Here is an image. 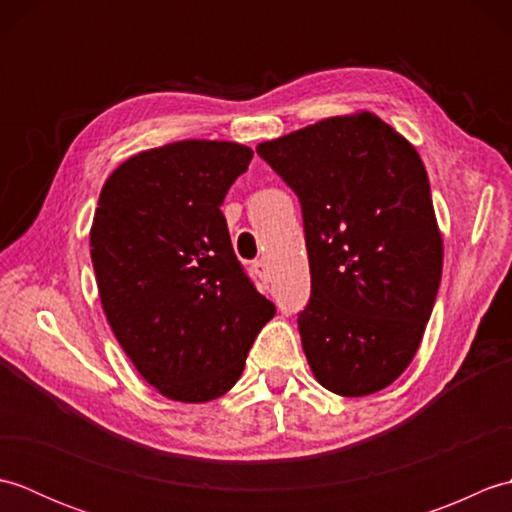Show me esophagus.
<instances>
[{"instance_id": "1", "label": "esophagus", "mask_w": 512, "mask_h": 512, "mask_svg": "<svg viewBox=\"0 0 512 512\" xmlns=\"http://www.w3.org/2000/svg\"><path fill=\"white\" fill-rule=\"evenodd\" d=\"M253 268H255V273L259 275V279L270 281V266H268L266 259H257V262L253 264Z\"/></svg>"}]
</instances>
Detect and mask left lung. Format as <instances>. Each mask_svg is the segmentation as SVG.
<instances>
[{
  "instance_id": "1",
  "label": "left lung",
  "mask_w": 512,
  "mask_h": 512,
  "mask_svg": "<svg viewBox=\"0 0 512 512\" xmlns=\"http://www.w3.org/2000/svg\"><path fill=\"white\" fill-rule=\"evenodd\" d=\"M297 193L310 299L297 314L319 383L367 396L405 372L442 277V237L418 151L378 116L325 118L257 147Z\"/></svg>"
}]
</instances>
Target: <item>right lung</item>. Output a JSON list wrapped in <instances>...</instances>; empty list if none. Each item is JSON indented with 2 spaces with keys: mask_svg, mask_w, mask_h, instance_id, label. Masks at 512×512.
I'll use <instances>...</instances> for the list:
<instances>
[{
  "mask_svg": "<svg viewBox=\"0 0 512 512\" xmlns=\"http://www.w3.org/2000/svg\"><path fill=\"white\" fill-rule=\"evenodd\" d=\"M253 149L182 140L123 162L90 233L99 295L149 385L182 402L220 398L244 372L275 306L239 262L220 206Z\"/></svg>",
  "mask_w": 512,
  "mask_h": 512,
  "instance_id": "obj_1",
  "label": "right lung"
}]
</instances>
